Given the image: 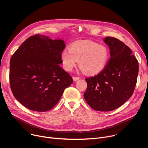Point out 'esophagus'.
I'll use <instances>...</instances> for the list:
<instances>
[{"mask_svg":"<svg viewBox=\"0 0 148 148\" xmlns=\"http://www.w3.org/2000/svg\"><path fill=\"white\" fill-rule=\"evenodd\" d=\"M73 79L74 81L76 82V81L79 80L80 79V77H73Z\"/></svg>","mask_w":148,"mask_h":148,"instance_id":"obj_1","label":"esophagus"}]
</instances>
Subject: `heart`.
Returning <instances> with one entry per match:
<instances>
[{"label": "heart", "instance_id": "b5f03b06", "mask_svg": "<svg viewBox=\"0 0 148 148\" xmlns=\"http://www.w3.org/2000/svg\"><path fill=\"white\" fill-rule=\"evenodd\" d=\"M109 51L106 46L89 41L75 42L61 53V60L64 69L70 71L79 61V66L84 73L95 75L105 68L108 59Z\"/></svg>", "mask_w": 148, "mask_h": 148}]
</instances>
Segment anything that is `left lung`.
Instances as JSON below:
<instances>
[{
  "label": "left lung",
  "instance_id": "obj_1",
  "mask_svg": "<svg viewBox=\"0 0 148 148\" xmlns=\"http://www.w3.org/2000/svg\"><path fill=\"white\" fill-rule=\"evenodd\" d=\"M103 41L110 50V59L97 75L86 80L84 93L86 103L93 109L108 112L116 109L133 95L138 73V61L127 45L108 36Z\"/></svg>",
  "mask_w": 148,
  "mask_h": 148
}]
</instances>
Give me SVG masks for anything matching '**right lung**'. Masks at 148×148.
<instances>
[{
	"label": "right lung",
	"mask_w": 148,
	"mask_h": 148,
	"mask_svg": "<svg viewBox=\"0 0 148 148\" xmlns=\"http://www.w3.org/2000/svg\"><path fill=\"white\" fill-rule=\"evenodd\" d=\"M64 41L36 35L29 37L10 60V82L17 100L36 112L51 110L73 79L59 64Z\"/></svg>",
	"instance_id": "obj_1"
}]
</instances>
